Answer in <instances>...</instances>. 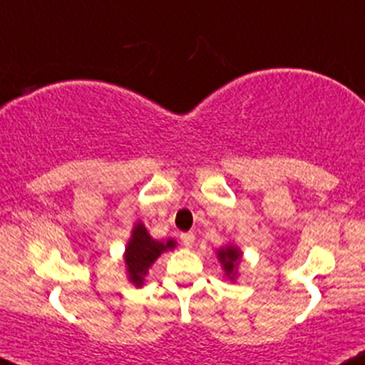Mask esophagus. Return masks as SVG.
I'll return each mask as SVG.
<instances>
[{"mask_svg": "<svg viewBox=\"0 0 365 365\" xmlns=\"http://www.w3.org/2000/svg\"><path fill=\"white\" fill-rule=\"evenodd\" d=\"M180 239H182L183 246L192 247V244H194V241H195V235L192 234V232H185V234H180Z\"/></svg>", "mask_w": 365, "mask_h": 365, "instance_id": "obj_1", "label": "esophagus"}]
</instances>
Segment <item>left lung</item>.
Instances as JSON below:
<instances>
[{
	"label": "left lung",
	"instance_id": "left-lung-1",
	"mask_svg": "<svg viewBox=\"0 0 365 365\" xmlns=\"http://www.w3.org/2000/svg\"><path fill=\"white\" fill-rule=\"evenodd\" d=\"M218 258L220 262H222L223 268H225L227 275H234L235 265H237V262L241 259V251L234 246H228L225 250L218 251Z\"/></svg>",
	"mask_w": 365,
	"mask_h": 365
}]
</instances>
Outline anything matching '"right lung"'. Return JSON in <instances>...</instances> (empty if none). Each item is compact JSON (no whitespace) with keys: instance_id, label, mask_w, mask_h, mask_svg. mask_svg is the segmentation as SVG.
Listing matches in <instances>:
<instances>
[{"instance_id":"obj_1","label":"right lung","mask_w":365,"mask_h":365,"mask_svg":"<svg viewBox=\"0 0 365 365\" xmlns=\"http://www.w3.org/2000/svg\"><path fill=\"white\" fill-rule=\"evenodd\" d=\"M175 242H158L150 237L147 228L138 223L133 228V235H131V241L128 242L126 247V256H124V262H126L128 274H130V280L137 286L143 284V275L147 274L149 267L154 263V259H158V256L166 250H173Z\"/></svg>"}]
</instances>
